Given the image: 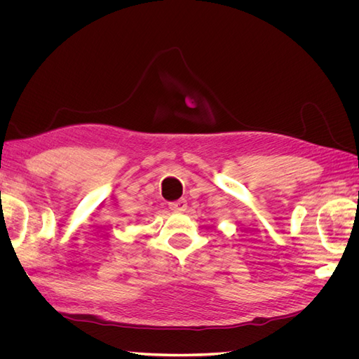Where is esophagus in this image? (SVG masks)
I'll use <instances>...</instances> for the list:
<instances>
[{
	"instance_id": "34e87169",
	"label": "esophagus",
	"mask_w": 359,
	"mask_h": 359,
	"mask_svg": "<svg viewBox=\"0 0 359 359\" xmlns=\"http://www.w3.org/2000/svg\"><path fill=\"white\" fill-rule=\"evenodd\" d=\"M169 208H170L172 211H175V212L186 211V210H187V201L180 199V201H177V202H170V203H169Z\"/></svg>"
}]
</instances>
